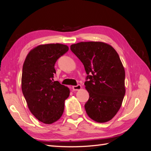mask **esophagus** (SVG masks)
I'll return each instance as SVG.
<instances>
[{
	"label": "esophagus",
	"mask_w": 151,
	"mask_h": 151,
	"mask_svg": "<svg viewBox=\"0 0 151 151\" xmlns=\"http://www.w3.org/2000/svg\"><path fill=\"white\" fill-rule=\"evenodd\" d=\"M81 88V85H80L72 86V89L74 91H79Z\"/></svg>",
	"instance_id": "1"
}]
</instances>
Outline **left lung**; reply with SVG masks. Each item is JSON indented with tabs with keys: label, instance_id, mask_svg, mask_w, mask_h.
<instances>
[{
	"label": "left lung",
	"instance_id": "left-lung-1",
	"mask_svg": "<svg viewBox=\"0 0 151 151\" xmlns=\"http://www.w3.org/2000/svg\"><path fill=\"white\" fill-rule=\"evenodd\" d=\"M70 50L87 74L86 113L96 122L110 121L121 108L125 94V71L118 53L103 42H81L71 45Z\"/></svg>",
	"mask_w": 151,
	"mask_h": 151
}]
</instances>
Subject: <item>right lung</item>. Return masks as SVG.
Segmentation results:
<instances>
[{"instance_id":"1","label":"right lung","mask_w":151,"mask_h":151,"mask_svg":"<svg viewBox=\"0 0 151 151\" xmlns=\"http://www.w3.org/2000/svg\"><path fill=\"white\" fill-rule=\"evenodd\" d=\"M68 47L41 45L30 51L22 66V91L31 113L39 121L52 124L63 115L69 88L55 81V65Z\"/></svg>"}]
</instances>
